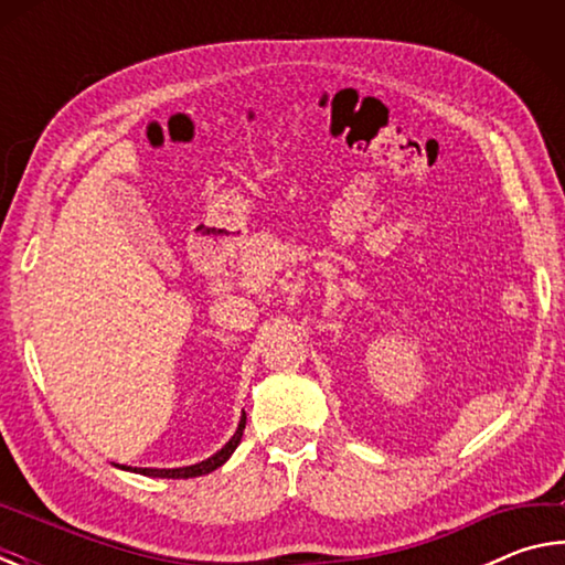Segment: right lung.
<instances>
[{
    "instance_id": "1",
    "label": "right lung",
    "mask_w": 565,
    "mask_h": 565,
    "mask_svg": "<svg viewBox=\"0 0 565 565\" xmlns=\"http://www.w3.org/2000/svg\"><path fill=\"white\" fill-rule=\"evenodd\" d=\"M244 426H246V416H242V420H238L236 434L228 438V444L222 448V451L209 456L206 461H202V463L181 466V468H137V466H119V463L117 466L124 468V471H134V473H141V476H151V478H196V476L212 473V471H216L218 466H224L228 461V456L236 451V446L244 436Z\"/></svg>"
}]
</instances>
